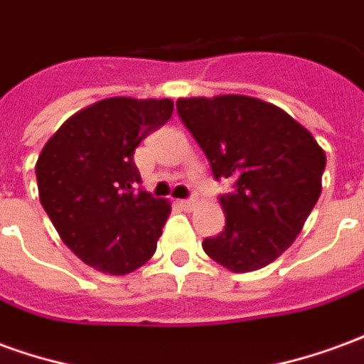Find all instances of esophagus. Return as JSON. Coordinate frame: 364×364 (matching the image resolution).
<instances>
[{
  "label": "esophagus",
  "instance_id": "esophagus-1",
  "mask_svg": "<svg viewBox=\"0 0 364 364\" xmlns=\"http://www.w3.org/2000/svg\"><path fill=\"white\" fill-rule=\"evenodd\" d=\"M177 205L181 206L183 210H193L197 206V200L195 198H187V200H177Z\"/></svg>",
  "mask_w": 364,
  "mask_h": 364
}]
</instances>
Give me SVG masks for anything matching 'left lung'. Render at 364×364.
Wrapping results in <instances>:
<instances>
[{"label": "left lung", "mask_w": 364, "mask_h": 364, "mask_svg": "<svg viewBox=\"0 0 364 364\" xmlns=\"http://www.w3.org/2000/svg\"><path fill=\"white\" fill-rule=\"evenodd\" d=\"M177 111L214 177L236 179V191L220 197L226 226L203 242L206 255L234 273L273 263L320 198L321 146L289 112L255 97H187Z\"/></svg>", "instance_id": "1"}]
</instances>
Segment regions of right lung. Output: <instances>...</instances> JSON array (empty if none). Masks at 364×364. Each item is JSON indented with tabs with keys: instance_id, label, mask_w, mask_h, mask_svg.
Returning <instances> with one entry per match:
<instances>
[{
	"instance_id": "obj_1",
	"label": "right lung",
	"mask_w": 364,
	"mask_h": 364,
	"mask_svg": "<svg viewBox=\"0 0 364 364\" xmlns=\"http://www.w3.org/2000/svg\"><path fill=\"white\" fill-rule=\"evenodd\" d=\"M171 112V99L109 97L72 114L36 159L41 205L62 242L101 273H132L156 253L171 205L138 189L134 150Z\"/></svg>"
}]
</instances>
